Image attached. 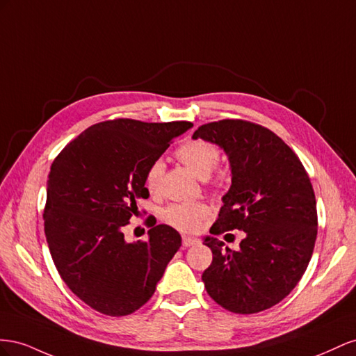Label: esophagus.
<instances>
[{
  "instance_id": "obj_1",
  "label": "esophagus",
  "mask_w": 356,
  "mask_h": 356,
  "mask_svg": "<svg viewBox=\"0 0 356 356\" xmlns=\"http://www.w3.org/2000/svg\"><path fill=\"white\" fill-rule=\"evenodd\" d=\"M200 240L195 238V237H189V236H184L181 237V245H184L185 248H189V246H194L197 245Z\"/></svg>"
}]
</instances>
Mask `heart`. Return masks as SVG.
<instances>
[{"mask_svg":"<svg viewBox=\"0 0 356 356\" xmlns=\"http://www.w3.org/2000/svg\"><path fill=\"white\" fill-rule=\"evenodd\" d=\"M176 158L191 171H194L198 177H207L213 188H220L223 185L225 179L220 172L213 176L215 172L213 170L219 161V149L211 141L204 138H191L176 149ZM162 175H164V164L161 161H154L147 167L145 172V186L150 194L159 192ZM209 215L210 206L204 201L172 202L161 211L162 220L180 231H197Z\"/></svg>","mask_w":356,"mask_h":356,"instance_id":"1","label":"heart"}]
</instances>
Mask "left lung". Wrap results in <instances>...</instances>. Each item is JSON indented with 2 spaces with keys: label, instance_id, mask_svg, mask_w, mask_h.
<instances>
[{
  "label": "left lung",
  "instance_id": "obj_1",
  "mask_svg": "<svg viewBox=\"0 0 356 356\" xmlns=\"http://www.w3.org/2000/svg\"><path fill=\"white\" fill-rule=\"evenodd\" d=\"M198 137L223 147L232 172L210 234H246L240 250L215 237L204 240L213 253L201 277L204 288L228 312L267 310L289 296L312 258L318 211L310 177L285 141L250 120L210 122L198 127Z\"/></svg>",
  "mask_w": 356,
  "mask_h": 356
}]
</instances>
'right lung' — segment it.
Segmentation results:
<instances>
[{"instance_id":"right-lung-1","label":"right lung","mask_w":356,"mask_h":356,"mask_svg":"<svg viewBox=\"0 0 356 356\" xmlns=\"http://www.w3.org/2000/svg\"><path fill=\"white\" fill-rule=\"evenodd\" d=\"M191 127L186 120H104L52 162L43 215L50 255L71 292L106 316L145 306L181 245L175 228L154 227L156 220L149 222L145 241L127 243L124 228L137 213L136 201L149 197L147 167Z\"/></svg>"}]
</instances>
